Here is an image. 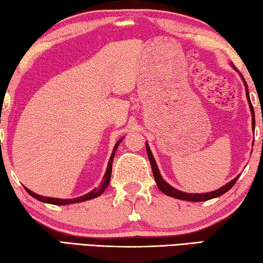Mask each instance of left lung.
Listing matches in <instances>:
<instances>
[{
  "mask_svg": "<svg viewBox=\"0 0 263 263\" xmlns=\"http://www.w3.org/2000/svg\"><path fill=\"white\" fill-rule=\"evenodd\" d=\"M233 67L237 69L234 65H232ZM241 78L243 80V83H245V87H246V96H247V101L249 103V108H251V112H252V127L253 130L255 128V115H254V109H253V105H252V102L251 99H249V92H248V87H247V83L245 81L243 77L241 75ZM146 151H147V155H148V159H149V162H151V166H152V171H153V175H154V179L155 182H157V185L158 188L162 191L164 195L167 196H171V197H174V198H179L182 199V201H190V202H204V201H209V199L211 198H215V197H219L222 194H225L226 191H229L232 186L235 184V182L239 179V175L235 177L234 180H232L231 182H229L228 184H225L224 186H221V188L217 189L215 191H211V193H205V194H188V193H182V191L177 190L175 188H173L172 185H169L166 181L162 179V176L160 175V172H159V168L157 166V162H155V160L153 158V154L151 152V149L148 147V144H146Z\"/></svg>",
  "mask_w": 263,
  "mask_h": 263,
  "instance_id": "left-lung-1",
  "label": "left lung"
}]
</instances>
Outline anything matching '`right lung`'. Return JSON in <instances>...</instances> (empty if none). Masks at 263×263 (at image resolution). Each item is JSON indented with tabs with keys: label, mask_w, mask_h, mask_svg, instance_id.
Here are the masks:
<instances>
[{
	"label": "right lung",
	"mask_w": 263,
	"mask_h": 263,
	"mask_svg": "<svg viewBox=\"0 0 263 263\" xmlns=\"http://www.w3.org/2000/svg\"><path fill=\"white\" fill-rule=\"evenodd\" d=\"M123 140V139H122ZM122 140L117 141V144L115 145L114 151H112V154H111L110 160H109V163H108V168H106V172L104 174L103 177V181H102V183L100 184L99 188L94 189L90 193L81 196V197H78V198H73V199H60V198H52V197H46V196H41V195H37L32 193V191L29 190L28 188H25V190L28 191V193L32 196L33 198L38 199V201L44 202V203H50V204H54V205H66V204H72V203H80V202H84V201H88V199H91V198H95V197H99L102 194L104 193V190L108 188L109 185V182H110V177H111V171H112V161H114V157H115V153H116V149H117L119 142Z\"/></svg>",
	"instance_id": "1"
}]
</instances>
